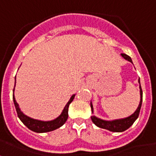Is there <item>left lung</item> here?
I'll return each mask as SVG.
<instances>
[{
    "label": "left lung",
    "instance_id": "obj_1",
    "mask_svg": "<svg viewBox=\"0 0 156 156\" xmlns=\"http://www.w3.org/2000/svg\"><path fill=\"white\" fill-rule=\"evenodd\" d=\"M121 56L127 61L130 62L131 63H133L132 62V59L129 56L124 54V53H122ZM139 83H140V104H139V106H138L137 109L134 112V114H132L131 115H129V117L124 118V119H114V120H105V119H99V118L96 117L95 115H92L91 119L93 121V123L98 126L99 128H102V129H108L109 131H112V132H123V131L126 130L129 128L130 127L132 124H134V122L138 119L139 117V115H140V111L141 108V105H142V95H143V93H142V89H141L140 86V79H139ZM90 106H91V110L92 114H94V107H93V105H92V102L90 103Z\"/></svg>",
    "mask_w": 156,
    "mask_h": 156
}]
</instances>
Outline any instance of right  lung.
<instances>
[{
    "instance_id": "1",
    "label": "right lung",
    "mask_w": 156,
    "mask_h": 156,
    "mask_svg": "<svg viewBox=\"0 0 156 156\" xmlns=\"http://www.w3.org/2000/svg\"><path fill=\"white\" fill-rule=\"evenodd\" d=\"M15 86H16V77H15ZM14 90H15V87L13 89V102L15 105L16 110L18 115V118L21 119L23 124H25L27 127L29 129L34 131L36 133H46V132H50V131L55 130L58 128H60L65 124V122L67 121L68 117V107L69 105L71 104L73 98L75 97V94L72 95L70 99L68 100L67 105H65L63 110L61 113V115L58 117H57L52 120L48 121H43L39 120V119H32V118L29 117L25 114H23V112L21 110V108L19 107V105L17 102L16 101L15 96H14Z\"/></svg>"
}]
</instances>
